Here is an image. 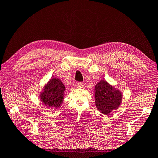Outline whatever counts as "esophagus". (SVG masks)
I'll use <instances>...</instances> for the list:
<instances>
[{
    "instance_id": "obj_1",
    "label": "esophagus",
    "mask_w": 158,
    "mask_h": 158,
    "mask_svg": "<svg viewBox=\"0 0 158 158\" xmlns=\"http://www.w3.org/2000/svg\"><path fill=\"white\" fill-rule=\"evenodd\" d=\"M77 85H78L79 88H81V89H82V88H84V82H78L77 83Z\"/></svg>"
}]
</instances>
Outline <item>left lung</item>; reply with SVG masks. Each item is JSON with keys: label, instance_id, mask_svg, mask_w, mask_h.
<instances>
[{"label": "left lung", "instance_id": "left-lung-1", "mask_svg": "<svg viewBox=\"0 0 158 158\" xmlns=\"http://www.w3.org/2000/svg\"><path fill=\"white\" fill-rule=\"evenodd\" d=\"M95 98L98 110L104 114H109L111 111L116 110L121 105L122 94L102 80L95 85Z\"/></svg>", "mask_w": 158, "mask_h": 158}]
</instances>
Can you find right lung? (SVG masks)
<instances>
[{"label": "right lung", "instance_id": "right-lung-1", "mask_svg": "<svg viewBox=\"0 0 158 158\" xmlns=\"http://www.w3.org/2000/svg\"><path fill=\"white\" fill-rule=\"evenodd\" d=\"M65 89V86L59 79L56 78L51 79L40 95L41 102L44 105L52 107H59L63 100Z\"/></svg>", "mask_w": 158, "mask_h": 158}]
</instances>
